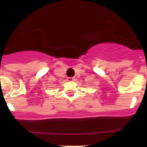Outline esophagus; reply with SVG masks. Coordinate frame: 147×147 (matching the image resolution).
I'll use <instances>...</instances> for the list:
<instances>
[{"mask_svg":"<svg viewBox=\"0 0 147 147\" xmlns=\"http://www.w3.org/2000/svg\"><path fill=\"white\" fill-rule=\"evenodd\" d=\"M67 80L68 82H73V81L75 80V79L74 78H67Z\"/></svg>","mask_w":147,"mask_h":147,"instance_id":"34e87169","label":"esophagus"}]
</instances>
